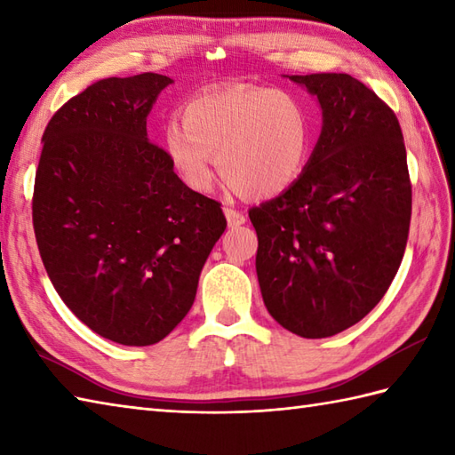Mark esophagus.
<instances>
[{"label":"esophagus","mask_w":455,"mask_h":455,"mask_svg":"<svg viewBox=\"0 0 455 455\" xmlns=\"http://www.w3.org/2000/svg\"><path fill=\"white\" fill-rule=\"evenodd\" d=\"M222 212H225V217H227V225H228L230 228L240 227V225H244V222H246V217L243 215V212L236 211V209H233V207H225V209H222Z\"/></svg>","instance_id":"34e87169"}]
</instances>
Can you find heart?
<instances>
[{"label": "heart", "mask_w": 455, "mask_h": 455, "mask_svg": "<svg viewBox=\"0 0 455 455\" xmlns=\"http://www.w3.org/2000/svg\"><path fill=\"white\" fill-rule=\"evenodd\" d=\"M180 121L164 127L162 147L191 189L217 178L238 196L267 199L301 178L313 147V117L303 98L267 85H222L193 95Z\"/></svg>", "instance_id": "b5f03b06"}]
</instances>
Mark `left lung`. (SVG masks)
<instances>
[{"label":"left lung","mask_w":455,"mask_h":455,"mask_svg":"<svg viewBox=\"0 0 455 455\" xmlns=\"http://www.w3.org/2000/svg\"><path fill=\"white\" fill-rule=\"evenodd\" d=\"M315 95L323 131L282 196L248 211L264 305L289 332L326 338L387 293L409 238L412 191L401 124L347 74L289 76Z\"/></svg>","instance_id":"1"}]
</instances>
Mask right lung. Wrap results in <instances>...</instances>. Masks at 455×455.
<instances>
[{
  "label": "right lung",
  "mask_w": 455,
  "mask_h": 455,
  "mask_svg": "<svg viewBox=\"0 0 455 455\" xmlns=\"http://www.w3.org/2000/svg\"><path fill=\"white\" fill-rule=\"evenodd\" d=\"M168 76L92 84L48 121L33 193L46 274L66 307L123 346L166 338L196 301L227 219L189 189L147 117Z\"/></svg>",
  "instance_id": "obj_1"
}]
</instances>
